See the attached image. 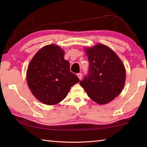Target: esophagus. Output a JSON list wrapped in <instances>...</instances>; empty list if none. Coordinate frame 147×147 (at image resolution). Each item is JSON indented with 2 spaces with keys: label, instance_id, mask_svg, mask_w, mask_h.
Listing matches in <instances>:
<instances>
[{
  "label": "esophagus",
  "instance_id": "34e87169",
  "mask_svg": "<svg viewBox=\"0 0 147 147\" xmlns=\"http://www.w3.org/2000/svg\"><path fill=\"white\" fill-rule=\"evenodd\" d=\"M78 78H79V79H82V74L81 73H79V74H78Z\"/></svg>",
  "mask_w": 147,
  "mask_h": 147
}]
</instances>
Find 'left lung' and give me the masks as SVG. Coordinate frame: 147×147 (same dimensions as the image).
I'll list each match as a JSON object with an SVG mask.
<instances>
[{
    "instance_id": "1",
    "label": "left lung",
    "mask_w": 147,
    "mask_h": 147,
    "mask_svg": "<svg viewBox=\"0 0 147 147\" xmlns=\"http://www.w3.org/2000/svg\"><path fill=\"white\" fill-rule=\"evenodd\" d=\"M89 62L88 75L80 81L90 98L99 105L112 101L121 92L126 71L114 51L101 44L85 48Z\"/></svg>"
}]
</instances>
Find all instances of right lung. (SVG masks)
<instances>
[{"label":"right lung","mask_w":147,"mask_h":147,"mask_svg":"<svg viewBox=\"0 0 147 147\" xmlns=\"http://www.w3.org/2000/svg\"><path fill=\"white\" fill-rule=\"evenodd\" d=\"M59 46H44L33 57L28 67L26 79L29 88L44 104L53 105L63 101L79 79L70 71L69 63L64 59Z\"/></svg>","instance_id":"1"}]
</instances>
